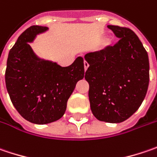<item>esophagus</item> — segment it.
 I'll use <instances>...</instances> for the list:
<instances>
[{"instance_id": "esophagus-1", "label": "esophagus", "mask_w": 157, "mask_h": 157, "mask_svg": "<svg viewBox=\"0 0 157 157\" xmlns=\"http://www.w3.org/2000/svg\"><path fill=\"white\" fill-rule=\"evenodd\" d=\"M89 63L87 62V61H84V71H87V69H88V67H89Z\"/></svg>"}]
</instances>
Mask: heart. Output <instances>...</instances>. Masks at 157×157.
I'll return each instance as SVG.
<instances>
[{
    "label": "heart",
    "instance_id": "1",
    "mask_svg": "<svg viewBox=\"0 0 157 157\" xmlns=\"http://www.w3.org/2000/svg\"><path fill=\"white\" fill-rule=\"evenodd\" d=\"M111 44H112V41H111L110 39H106L103 44H104V47H108V46H109Z\"/></svg>",
    "mask_w": 157,
    "mask_h": 157
}]
</instances>
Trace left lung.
<instances>
[{
    "label": "left lung",
    "instance_id": "1",
    "mask_svg": "<svg viewBox=\"0 0 157 157\" xmlns=\"http://www.w3.org/2000/svg\"><path fill=\"white\" fill-rule=\"evenodd\" d=\"M119 38L114 46L89 52L85 73L93 115L108 123L130 118L143 102L149 82L147 52L138 36L128 28L107 25Z\"/></svg>",
    "mask_w": 157,
    "mask_h": 157
}]
</instances>
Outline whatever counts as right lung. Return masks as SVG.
Wrapping results in <instances>:
<instances>
[{
	"label": "right lung",
	"mask_w": 157,
	"mask_h": 157,
	"mask_svg": "<svg viewBox=\"0 0 157 157\" xmlns=\"http://www.w3.org/2000/svg\"><path fill=\"white\" fill-rule=\"evenodd\" d=\"M49 29L33 25L17 38L8 56L6 88L20 115L37 125L59 119L77 82L84 77L82 57L68 67L38 57L30 45Z\"/></svg>",
	"instance_id": "right-lung-1"
}]
</instances>
